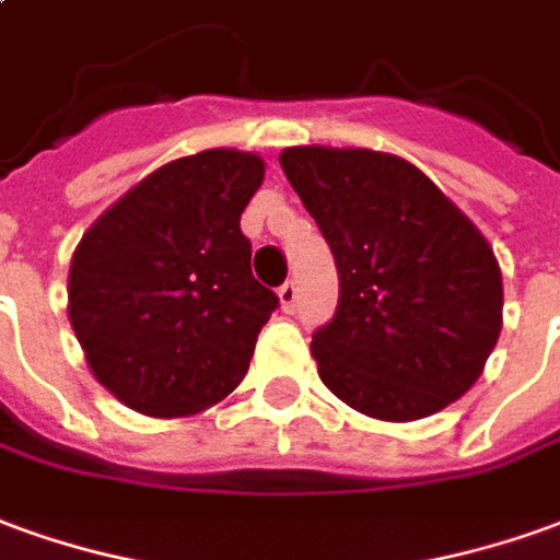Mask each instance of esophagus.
<instances>
[{
  "instance_id": "1",
  "label": "esophagus",
  "mask_w": 560,
  "mask_h": 560,
  "mask_svg": "<svg viewBox=\"0 0 560 560\" xmlns=\"http://www.w3.org/2000/svg\"><path fill=\"white\" fill-rule=\"evenodd\" d=\"M279 300H281V306L288 308V312L296 306V300H300V288H296V281H284V284H281Z\"/></svg>"
}]
</instances>
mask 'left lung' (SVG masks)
<instances>
[{
  "mask_svg": "<svg viewBox=\"0 0 560 560\" xmlns=\"http://www.w3.org/2000/svg\"><path fill=\"white\" fill-rule=\"evenodd\" d=\"M279 163L339 272L334 318L312 336L320 382L382 421L464 397L503 324L498 257L476 224L394 154L300 144Z\"/></svg>",
  "mask_w": 560,
  "mask_h": 560,
  "instance_id": "1",
  "label": "left lung"
}]
</instances>
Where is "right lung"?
<instances>
[{"label":"right lung","mask_w":560,"mask_h":560,"mask_svg":"<svg viewBox=\"0 0 560 560\" xmlns=\"http://www.w3.org/2000/svg\"><path fill=\"white\" fill-rule=\"evenodd\" d=\"M264 160L212 148L127 190L78 242L69 320L100 385L151 418L194 416L240 385L279 296L252 276L240 218Z\"/></svg>","instance_id":"obj_1"}]
</instances>
